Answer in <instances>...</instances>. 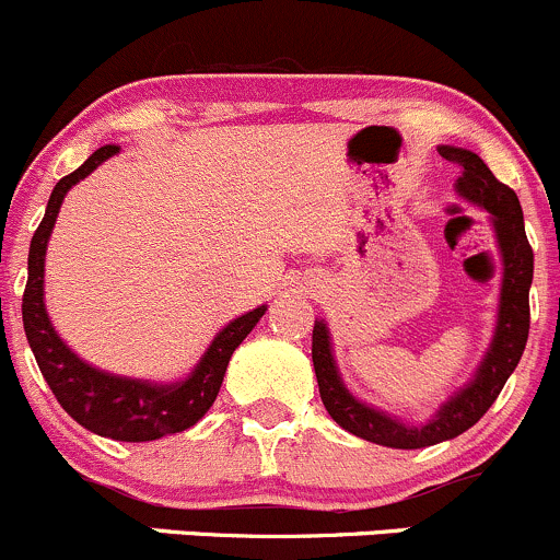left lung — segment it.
Returning a JSON list of instances; mask_svg holds the SVG:
<instances>
[{"label":"left lung","mask_w":560,"mask_h":560,"mask_svg":"<svg viewBox=\"0 0 560 560\" xmlns=\"http://www.w3.org/2000/svg\"><path fill=\"white\" fill-rule=\"evenodd\" d=\"M439 153L446 162H454L463 170L454 188L463 199L489 212L497 247L502 255V290L494 337H491L487 355L481 359L470 383L463 385L452 398H446L425 425H404L396 417L359 401L346 388L340 372H337L335 355H331L327 324H313V370H316L318 393H322L329 417L348 433L372 441V444L390 446V450H422V446L457 439L459 433L476 425L497 401L500 390L505 388L508 377L524 355L526 337H529L534 252L529 247V238H526L518 196L513 188H508L505 183L491 175V170L481 162L478 153L454 149V145H441Z\"/></svg>","instance_id":"left-lung-1"}]
</instances>
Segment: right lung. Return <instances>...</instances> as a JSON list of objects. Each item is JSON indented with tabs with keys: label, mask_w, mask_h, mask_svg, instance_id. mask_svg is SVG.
<instances>
[{
	"label": "right lung",
	"mask_w": 560,
	"mask_h": 560,
	"mask_svg": "<svg viewBox=\"0 0 560 560\" xmlns=\"http://www.w3.org/2000/svg\"><path fill=\"white\" fill-rule=\"evenodd\" d=\"M119 153V145H103L88 162L52 188L47 201L45 218L31 238L28 249V281L23 292V329H26L28 346L39 372L45 374L47 385L73 420L92 433L114 441H156L162 435L180 433L201 420L210 411L223 385L225 370L233 350L242 346L244 337L260 322L266 305L233 318L229 327L214 335L210 348L205 350L199 364L186 380L177 383H149V380L119 377L88 364L60 340L45 308V255L47 242L58 218L60 205L71 186L101 167L106 159Z\"/></svg>",
	"instance_id": "add662e5"
}]
</instances>
